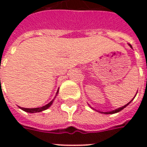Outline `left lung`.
<instances>
[{"label":"left lung","mask_w":147,"mask_h":147,"mask_svg":"<svg viewBox=\"0 0 147 147\" xmlns=\"http://www.w3.org/2000/svg\"><path fill=\"white\" fill-rule=\"evenodd\" d=\"M129 46H130V47H131V48H132V47H131V45L129 44ZM132 100H133V99H132ZM131 101H132V100H130V102L127 103V105H124V106H123V107H119V108H117V109H115V110H114V111H108V112H100V113H103V114H115V113H117V112L121 111V110L123 109V108H124V107H127V105H129V104H130V102H131Z\"/></svg>","instance_id":"1"}]
</instances>
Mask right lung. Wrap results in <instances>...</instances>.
Wrapping results in <instances>:
<instances>
[{"instance_id":"add662e5","label":"right lung","mask_w":147,"mask_h":147,"mask_svg":"<svg viewBox=\"0 0 147 147\" xmlns=\"http://www.w3.org/2000/svg\"><path fill=\"white\" fill-rule=\"evenodd\" d=\"M58 92H59V90H58L57 92H56V94H58ZM54 98H53V100H51L49 104H47V105L42 106V107H36V108H24V107H20V108H21L23 111H24L28 112V113H36V112H41L42 111H45V110L48 109V108L50 107L51 105H52V104H53V100H54Z\"/></svg>"}]
</instances>
